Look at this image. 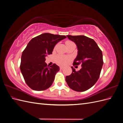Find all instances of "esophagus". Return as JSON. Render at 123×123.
<instances>
[{
  "label": "esophagus",
  "mask_w": 123,
  "mask_h": 123,
  "mask_svg": "<svg viewBox=\"0 0 123 123\" xmlns=\"http://www.w3.org/2000/svg\"><path fill=\"white\" fill-rule=\"evenodd\" d=\"M59 68H60L61 70H62V69L63 68H64V67H63V66H60V67H59Z\"/></svg>",
  "instance_id": "1"
}]
</instances>
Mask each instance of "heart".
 I'll use <instances>...</instances> for the list:
<instances>
[{
  "label": "heart",
  "mask_w": 123,
  "mask_h": 123,
  "mask_svg": "<svg viewBox=\"0 0 123 123\" xmlns=\"http://www.w3.org/2000/svg\"><path fill=\"white\" fill-rule=\"evenodd\" d=\"M73 43L70 40H67L66 42V45H68V44ZM56 60L57 63L60 65H65L67 64H68L70 60V58L68 56H67L62 55H58L56 57Z\"/></svg>",
  "instance_id": "b5f03b06"
}]
</instances>
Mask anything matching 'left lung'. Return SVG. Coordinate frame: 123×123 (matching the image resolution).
Wrapping results in <instances>:
<instances>
[{"label": "left lung", "mask_w": 123, "mask_h": 123, "mask_svg": "<svg viewBox=\"0 0 123 123\" xmlns=\"http://www.w3.org/2000/svg\"><path fill=\"white\" fill-rule=\"evenodd\" d=\"M76 44L77 55L73 65L81 64L78 71L71 67L72 72L66 77L69 87L77 92H83L91 88L98 81L103 65L102 52L95 41L84 35H67Z\"/></svg>", "instance_id": "obj_1"}]
</instances>
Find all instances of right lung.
<instances>
[{
	"label": "right lung",
	"mask_w": 123,
	"mask_h": 123,
	"mask_svg": "<svg viewBox=\"0 0 123 123\" xmlns=\"http://www.w3.org/2000/svg\"><path fill=\"white\" fill-rule=\"evenodd\" d=\"M66 37L46 33L28 43L21 55L20 69L26 84L33 90H44L52 84L59 67L55 64L47 67L46 57L52 54L56 44Z\"/></svg>",
	"instance_id": "add662e5"
}]
</instances>
